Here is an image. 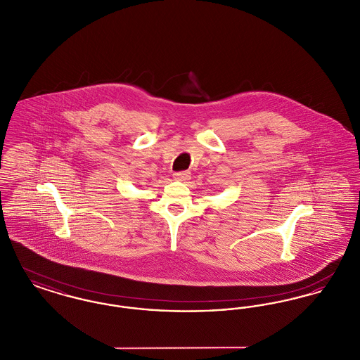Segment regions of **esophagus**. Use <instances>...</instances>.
I'll return each instance as SVG.
<instances>
[{"mask_svg":"<svg viewBox=\"0 0 360 360\" xmlns=\"http://www.w3.org/2000/svg\"><path fill=\"white\" fill-rule=\"evenodd\" d=\"M190 172H175L174 174V179L175 181H179V182H186V181H188L190 179Z\"/></svg>","mask_w":360,"mask_h":360,"instance_id":"1","label":"esophagus"}]
</instances>
